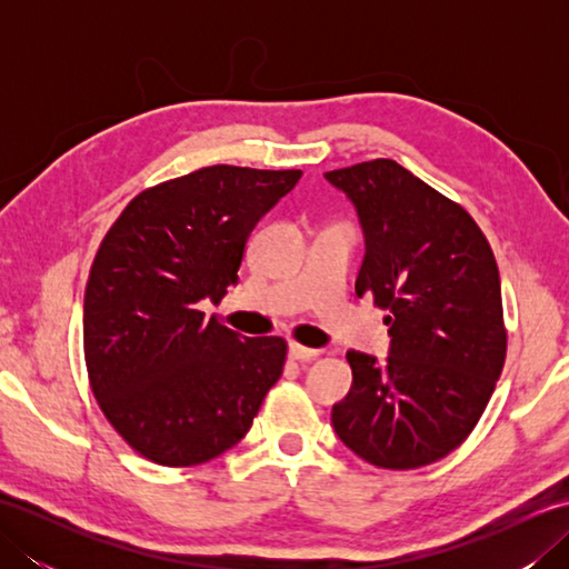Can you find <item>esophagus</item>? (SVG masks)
Instances as JSON below:
<instances>
[{"label": "esophagus", "mask_w": 569, "mask_h": 569, "mask_svg": "<svg viewBox=\"0 0 569 569\" xmlns=\"http://www.w3.org/2000/svg\"><path fill=\"white\" fill-rule=\"evenodd\" d=\"M288 355H291V359H298V361H310L320 357V349H312V347H303L298 342H291L288 345Z\"/></svg>", "instance_id": "1"}]
</instances>
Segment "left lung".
Masks as SVG:
<instances>
[{
    "instance_id": "left-lung-1",
    "label": "left lung",
    "mask_w": 569,
    "mask_h": 569,
    "mask_svg": "<svg viewBox=\"0 0 569 569\" xmlns=\"http://www.w3.org/2000/svg\"><path fill=\"white\" fill-rule=\"evenodd\" d=\"M355 204L365 261L355 291L389 310V357L349 349L332 406L349 450L383 469L438 462L485 413L506 359L499 266L462 204L391 159L325 173Z\"/></svg>"
}]
</instances>
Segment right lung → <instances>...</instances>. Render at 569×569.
Segmentation results:
<instances>
[{
  "label": "right lung",
  "mask_w": 569,
  "mask_h": 569,
  "mask_svg": "<svg viewBox=\"0 0 569 569\" xmlns=\"http://www.w3.org/2000/svg\"><path fill=\"white\" fill-rule=\"evenodd\" d=\"M300 176L200 168L139 192L104 234L84 288V365L107 420L151 462L220 457L281 379L286 340L241 337L200 306L239 281L251 229Z\"/></svg>",
  "instance_id": "1"
}]
</instances>
